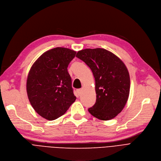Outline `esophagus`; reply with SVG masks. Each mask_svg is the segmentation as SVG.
<instances>
[{
    "label": "esophagus",
    "instance_id": "34e87169",
    "mask_svg": "<svg viewBox=\"0 0 161 161\" xmlns=\"http://www.w3.org/2000/svg\"><path fill=\"white\" fill-rule=\"evenodd\" d=\"M82 89H78L76 91V92H77V94H79V96H80V94H82Z\"/></svg>",
    "mask_w": 161,
    "mask_h": 161
}]
</instances>
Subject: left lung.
<instances>
[{
    "label": "left lung",
    "instance_id": "obj_1",
    "mask_svg": "<svg viewBox=\"0 0 161 161\" xmlns=\"http://www.w3.org/2000/svg\"><path fill=\"white\" fill-rule=\"evenodd\" d=\"M76 57L90 67L95 79L96 100L88 112L101 120L114 118L124 109L130 94V78L125 64L102 48L82 49Z\"/></svg>",
    "mask_w": 161,
    "mask_h": 161
}]
</instances>
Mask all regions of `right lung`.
<instances>
[{
  "label": "right lung",
  "instance_id": "right-lung-1",
  "mask_svg": "<svg viewBox=\"0 0 161 161\" xmlns=\"http://www.w3.org/2000/svg\"><path fill=\"white\" fill-rule=\"evenodd\" d=\"M76 52L55 47L43 53L31 66L27 79L28 99L34 110L47 120L65 114L76 100L67 67Z\"/></svg>",
  "mask_w": 161,
  "mask_h": 161
}]
</instances>
